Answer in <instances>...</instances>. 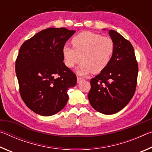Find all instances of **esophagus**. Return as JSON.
I'll return each mask as SVG.
<instances>
[{"mask_svg": "<svg viewBox=\"0 0 152 152\" xmlns=\"http://www.w3.org/2000/svg\"><path fill=\"white\" fill-rule=\"evenodd\" d=\"M82 78H80V77H77V83H80V82L82 80Z\"/></svg>", "mask_w": 152, "mask_h": 152, "instance_id": "34e87169", "label": "esophagus"}]
</instances>
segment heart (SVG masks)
<instances>
[{"label":"heart","mask_w":152,"mask_h":152,"mask_svg":"<svg viewBox=\"0 0 152 152\" xmlns=\"http://www.w3.org/2000/svg\"><path fill=\"white\" fill-rule=\"evenodd\" d=\"M71 43L72 48L64 45L62 48L64 62L71 68L81 60L76 68L80 75L102 72L109 64L115 51L112 38L91 31L79 33Z\"/></svg>","instance_id":"b5f03b06"}]
</instances>
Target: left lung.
I'll list each match as a JSON object with an SVG mask.
<instances>
[{
    "label": "left lung",
    "mask_w": 152,
    "mask_h": 152,
    "mask_svg": "<svg viewBox=\"0 0 152 152\" xmlns=\"http://www.w3.org/2000/svg\"><path fill=\"white\" fill-rule=\"evenodd\" d=\"M115 43L111 60L102 72L91 80L88 100L98 112L112 115L123 109L135 94L138 64L134 49L119 33L109 30Z\"/></svg>",
    "instance_id": "obj_1"
}]
</instances>
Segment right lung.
Instances as JSON below:
<instances>
[{
    "label": "right lung",
    "mask_w": 152,
    "mask_h": 152,
    "mask_svg": "<svg viewBox=\"0 0 152 152\" xmlns=\"http://www.w3.org/2000/svg\"><path fill=\"white\" fill-rule=\"evenodd\" d=\"M76 31L48 28L20 46L15 62L19 92L25 104L38 115L51 116L64 109L67 92L76 76L63 62L62 48Z\"/></svg>",
    "instance_id": "1"
}]
</instances>
